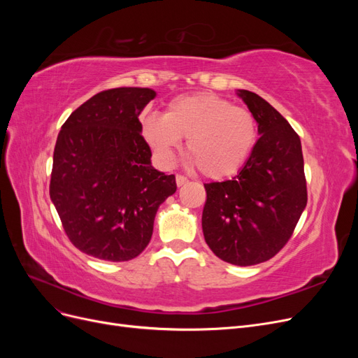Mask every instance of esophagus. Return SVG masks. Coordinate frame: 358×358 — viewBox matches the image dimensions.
Here are the masks:
<instances>
[{
    "instance_id": "esophagus-1",
    "label": "esophagus",
    "mask_w": 358,
    "mask_h": 358,
    "mask_svg": "<svg viewBox=\"0 0 358 358\" xmlns=\"http://www.w3.org/2000/svg\"><path fill=\"white\" fill-rule=\"evenodd\" d=\"M176 183H178V187L185 185V183H188V178L182 176V175H176Z\"/></svg>"
}]
</instances>
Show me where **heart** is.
I'll list each match as a JSON object with an SVG mask.
<instances>
[{"instance_id":"b5f03b06","label":"heart","mask_w":358,"mask_h":358,"mask_svg":"<svg viewBox=\"0 0 358 358\" xmlns=\"http://www.w3.org/2000/svg\"><path fill=\"white\" fill-rule=\"evenodd\" d=\"M142 136L161 166L176 161L182 138L201 175L231 176L251 155L258 138L255 116L212 92L179 95L166 104L164 113L142 119Z\"/></svg>"}]
</instances>
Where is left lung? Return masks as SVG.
Instances as JSON below:
<instances>
[{"label":"left lung","instance_id":"left-lung-1","mask_svg":"<svg viewBox=\"0 0 358 358\" xmlns=\"http://www.w3.org/2000/svg\"><path fill=\"white\" fill-rule=\"evenodd\" d=\"M259 138L231 180L204 183L201 227L212 252L234 266L275 257L306 208L308 191L299 134L262 96L241 90Z\"/></svg>","mask_w":358,"mask_h":358}]
</instances>
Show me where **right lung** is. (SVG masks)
<instances>
[{
    "mask_svg": "<svg viewBox=\"0 0 358 358\" xmlns=\"http://www.w3.org/2000/svg\"><path fill=\"white\" fill-rule=\"evenodd\" d=\"M149 88L95 94L64 125L53 150L49 194L64 231L79 251L128 262L150 242L161 203L176 192L175 175L150 164L138 115Z\"/></svg>",
    "mask_w": 358,
    "mask_h": 358,
    "instance_id": "obj_1",
    "label": "right lung"
}]
</instances>
